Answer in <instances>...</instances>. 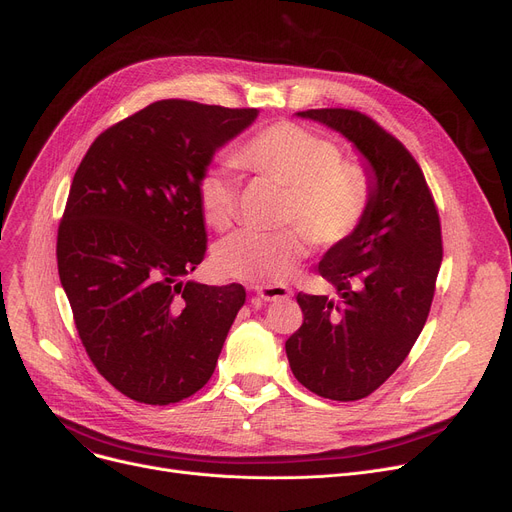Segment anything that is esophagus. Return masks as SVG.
I'll list each match as a JSON object with an SVG mask.
<instances>
[{"instance_id":"1","label":"esophagus","mask_w":512,"mask_h":512,"mask_svg":"<svg viewBox=\"0 0 512 512\" xmlns=\"http://www.w3.org/2000/svg\"><path fill=\"white\" fill-rule=\"evenodd\" d=\"M292 294V290L284 284H267V286H257V297L265 303L272 301H280V299H288Z\"/></svg>"}]
</instances>
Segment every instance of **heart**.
Here are the masks:
<instances>
[{
    "mask_svg": "<svg viewBox=\"0 0 512 512\" xmlns=\"http://www.w3.org/2000/svg\"><path fill=\"white\" fill-rule=\"evenodd\" d=\"M232 164L284 188L280 232H236L213 253L218 270L236 280L280 282L311 245L330 249L348 240L369 203V178L353 161H340L338 147L292 122H278L238 145ZM197 203L207 226L228 230L236 218L238 184L224 170H207L197 184Z\"/></svg>",
    "mask_w": 512,
    "mask_h": 512,
    "instance_id": "obj_1",
    "label": "heart"
}]
</instances>
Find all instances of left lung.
I'll return each instance as SVG.
<instances>
[{
	"instance_id": "left-lung-1",
	"label": "left lung",
	"mask_w": 512,
	"mask_h": 512,
	"mask_svg": "<svg viewBox=\"0 0 512 512\" xmlns=\"http://www.w3.org/2000/svg\"><path fill=\"white\" fill-rule=\"evenodd\" d=\"M365 159L369 203L355 234L330 247L319 274L336 294H297L303 326L286 340L290 369L307 390L359 400L407 359L432 307L442 263L438 209L413 155L355 110H307Z\"/></svg>"
}]
</instances>
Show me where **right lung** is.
<instances>
[{
	"label": "right lung",
	"instance_id": "right-lung-1",
	"mask_svg": "<svg viewBox=\"0 0 512 512\" xmlns=\"http://www.w3.org/2000/svg\"><path fill=\"white\" fill-rule=\"evenodd\" d=\"M259 110L164 99L107 128L74 174L58 272L97 371L170 405L201 390L245 305L240 284L184 280L207 251L197 184Z\"/></svg>",
	"mask_w": 512,
	"mask_h": 512
}]
</instances>
